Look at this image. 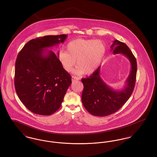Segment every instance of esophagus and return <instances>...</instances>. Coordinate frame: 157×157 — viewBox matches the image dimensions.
Wrapping results in <instances>:
<instances>
[{
  "label": "esophagus",
  "instance_id": "obj_1",
  "mask_svg": "<svg viewBox=\"0 0 157 157\" xmlns=\"http://www.w3.org/2000/svg\"><path fill=\"white\" fill-rule=\"evenodd\" d=\"M79 78H78V77H76V76H71V81H72L73 82H74V81H78V80H79Z\"/></svg>",
  "mask_w": 157,
  "mask_h": 157
}]
</instances>
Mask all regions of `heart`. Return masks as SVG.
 I'll return each mask as SVG.
<instances>
[{
    "mask_svg": "<svg viewBox=\"0 0 157 157\" xmlns=\"http://www.w3.org/2000/svg\"><path fill=\"white\" fill-rule=\"evenodd\" d=\"M66 51L58 54L59 60L64 70L70 72L76 64L74 73L90 75L98 69L106 53L104 43L99 40L76 39L69 42Z\"/></svg>",
    "mask_w": 157,
    "mask_h": 157,
    "instance_id": "1",
    "label": "heart"
}]
</instances>
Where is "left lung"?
<instances>
[{"label":"left lung","mask_w":157,"mask_h":157,"mask_svg":"<svg viewBox=\"0 0 157 157\" xmlns=\"http://www.w3.org/2000/svg\"><path fill=\"white\" fill-rule=\"evenodd\" d=\"M113 54L122 53L129 61L131 70L121 90L109 87L100 76L101 66L91 75L82 78L84 85L82 93V104L92 115L98 117L109 116L117 111L131 96L136 83L137 61L128 46L116 40L111 46Z\"/></svg>","instance_id":"1"}]
</instances>
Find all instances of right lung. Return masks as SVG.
I'll return each instance as SVG.
<instances>
[{
	"label": "right lung",
	"instance_id": "1",
	"mask_svg": "<svg viewBox=\"0 0 157 157\" xmlns=\"http://www.w3.org/2000/svg\"><path fill=\"white\" fill-rule=\"evenodd\" d=\"M67 35H46L28 41L16 61L14 84L18 97L31 112L51 115L62 104L71 84L58 56L48 48L63 43Z\"/></svg>",
	"mask_w": 157,
	"mask_h": 157
}]
</instances>
